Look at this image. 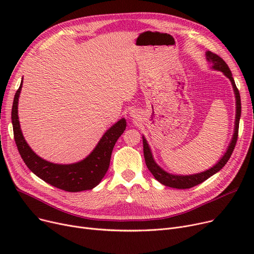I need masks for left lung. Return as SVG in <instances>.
Returning <instances> with one entry per match:
<instances>
[{
  "label": "left lung",
  "instance_id": "obj_1",
  "mask_svg": "<svg viewBox=\"0 0 254 254\" xmlns=\"http://www.w3.org/2000/svg\"><path fill=\"white\" fill-rule=\"evenodd\" d=\"M206 59L207 61L211 64V68L213 70L220 71L222 72L226 77L230 79V81L232 82L233 89L235 92V98H236V119H235V128H234V135L232 138V141L229 145L228 149H226L224 155L219 159L217 164H215L212 168L201 172V173H196V174H191V175H176V174H171V173H168L165 171L163 168L159 167L153 158L151 149L149 147V144L147 143V140L145 139L143 136V151H144V158H145V163L146 166H147L148 170L151 172V174L154 176V178L161 182L162 184L169 186V188L173 189H178V190H186V189H190L193 188V186L204 182L211 176L216 174L217 172H219L225 164L228 163L230 159L234 148L237 143L238 139V131H239V123H240V117H241V98H240V93L239 90L236 86L235 80L232 76V72L229 68V65L226 64V63L215 53H213L211 51L206 52Z\"/></svg>",
  "mask_w": 254,
  "mask_h": 254
}]
</instances>
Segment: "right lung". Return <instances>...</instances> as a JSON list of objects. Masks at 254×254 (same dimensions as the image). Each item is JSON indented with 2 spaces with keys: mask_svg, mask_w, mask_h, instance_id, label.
<instances>
[{
  "mask_svg": "<svg viewBox=\"0 0 254 254\" xmlns=\"http://www.w3.org/2000/svg\"><path fill=\"white\" fill-rule=\"evenodd\" d=\"M21 87L22 80L13 101L11 118L14 140L24 164L36 176L60 190L78 192L96 188L108 171L114 145L127 127L126 119H119L107 129L95 149L82 161L70 165L53 164L37 155L24 140L18 119V99Z\"/></svg>",
  "mask_w": 254,
  "mask_h": 254,
  "instance_id": "add662e5",
  "label": "right lung"
}]
</instances>
